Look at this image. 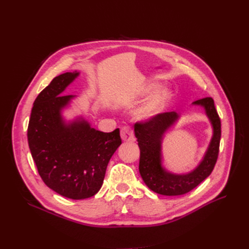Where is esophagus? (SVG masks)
<instances>
[{"mask_svg":"<svg viewBox=\"0 0 249 249\" xmlns=\"http://www.w3.org/2000/svg\"><path fill=\"white\" fill-rule=\"evenodd\" d=\"M121 138L124 141H132L134 139V133L132 128L128 125L123 126L121 128Z\"/></svg>","mask_w":249,"mask_h":249,"instance_id":"1","label":"esophagus"}]
</instances>
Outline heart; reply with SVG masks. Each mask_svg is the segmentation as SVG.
<instances>
[{
  "mask_svg": "<svg viewBox=\"0 0 249 249\" xmlns=\"http://www.w3.org/2000/svg\"><path fill=\"white\" fill-rule=\"evenodd\" d=\"M153 87H148L147 89H144L142 90V95L145 96L148 95ZM168 98V93L166 89L160 90L158 94L154 95L145 105L143 106L138 112L137 116L140 119H149V118L153 117L158 113L160 112V110L163 108L164 104Z\"/></svg>",
  "mask_w": 249,
  "mask_h": 249,
  "instance_id": "1",
  "label": "heart"
}]
</instances>
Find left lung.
Wrapping results in <instances>:
<instances>
[{
	"instance_id": "obj_1",
	"label": "left lung",
	"mask_w": 249,
	"mask_h": 249,
	"mask_svg": "<svg viewBox=\"0 0 249 249\" xmlns=\"http://www.w3.org/2000/svg\"><path fill=\"white\" fill-rule=\"evenodd\" d=\"M194 105H201L213 127V137L201 163L193 172L176 175L166 172L161 165V140L166 130L178 118L176 112L160 113L150 119L136 122L134 132L140 148L139 173L145 185L153 192L164 196L184 195L199 186L213 172L216 164L220 138L221 121L211 97L195 101Z\"/></svg>"
}]
</instances>
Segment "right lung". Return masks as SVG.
<instances>
[{
    "mask_svg": "<svg viewBox=\"0 0 249 249\" xmlns=\"http://www.w3.org/2000/svg\"><path fill=\"white\" fill-rule=\"evenodd\" d=\"M78 72L53 80L34 101L28 124V143L44 184L65 198L82 200L96 195L107 165L121 145L119 129L105 133L77 119L65 124L61 110L71 95H61Z\"/></svg>",
    "mask_w": 249,
    "mask_h": 249,
    "instance_id": "add662e5",
    "label": "right lung"
}]
</instances>
